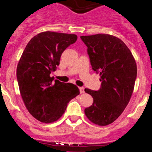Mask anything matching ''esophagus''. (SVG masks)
<instances>
[{
	"mask_svg": "<svg viewBox=\"0 0 152 152\" xmlns=\"http://www.w3.org/2000/svg\"><path fill=\"white\" fill-rule=\"evenodd\" d=\"M79 90H80V94H84V88H83V87H80V88H79Z\"/></svg>",
	"mask_w": 152,
	"mask_h": 152,
	"instance_id": "1",
	"label": "esophagus"
}]
</instances>
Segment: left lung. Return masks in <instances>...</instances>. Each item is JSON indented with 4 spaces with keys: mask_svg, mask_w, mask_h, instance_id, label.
<instances>
[{
    "mask_svg": "<svg viewBox=\"0 0 152 152\" xmlns=\"http://www.w3.org/2000/svg\"><path fill=\"white\" fill-rule=\"evenodd\" d=\"M87 46L92 68L100 73L99 91L85 88L93 104L84 110L90 121L98 126L113 123L123 113L133 93L136 62L126 44L109 34L81 36Z\"/></svg>",
    "mask_w": 152,
    "mask_h": 152,
    "instance_id": "left-lung-1",
    "label": "left lung"
}]
</instances>
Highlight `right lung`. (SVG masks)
<instances>
[{
    "mask_svg": "<svg viewBox=\"0 0 152 152\" xmlns=\"http://www.w3.org/2000/svg\"><path fill=\"white\" fill-rule=\"evenodd\" d=\"M77 39L75 34L42 32L31 39L20 58L17 77L21 97L29 113L42 123L57 121L80 94L75 84L50 77L62 52Z\"/></svg>",
    "mask_w": 152,
    "mask_h": 152,
    "instance_id": "add662e5",
    "label": "right lung"
}]
</instances>
